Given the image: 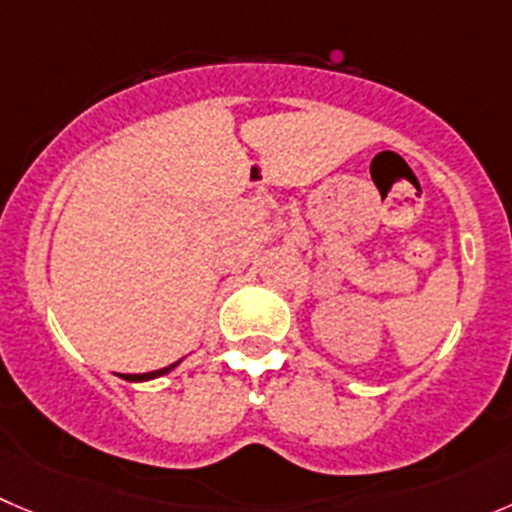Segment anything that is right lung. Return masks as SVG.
<instances>
[{
	"label": "right lung",
	"instance_id": "obj_1",
	"mask_svg": "<svg viewBox=\"0 0 512 512\" xmlns=\"http://www.w3.org/2000/svg\"><path fill=\"white\" fill-rule=\"evenodd\" d=\"M178 364H180V359L175 364H170V367L155 369V372H148V374H120V377H123L125 382H150V379H158V377H163V374L173 372V369L178 367Z\"/></svg>",
	"mask_w": 512,
	"mask_h": 512
}]
</instances>
